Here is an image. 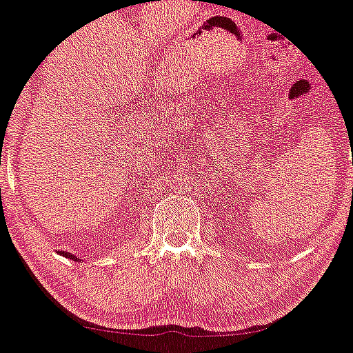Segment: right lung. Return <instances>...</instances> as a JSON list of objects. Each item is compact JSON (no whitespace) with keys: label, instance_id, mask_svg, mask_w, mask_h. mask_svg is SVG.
Segmentation results:
<instances>
[{"label":"right lung","instance_id":"obj_1","mask_svg":"<svg viewBox=\"0 0 353 353\" xmlns=\"http://www.w3.org/2000/svg\"><path fill=\"white\" fill-rule=\"evenodd\" d=\"M58 252L63 255V257H68V259H71V261H79L78 257H76L74 254H71V252H64V250H58Z\"/></svg>","mask_w":353,"mask_h":353}]
</instances>
